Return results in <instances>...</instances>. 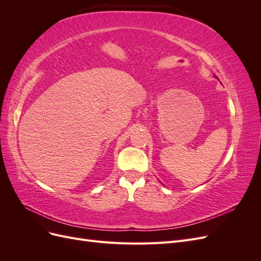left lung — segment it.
Wrapping results in <instances>:
<instances>
[{
    "instance_id": "left-lung-1",
    "label": "left lung",
    "mask_w": 261,
    "mask_h": 261,
    "mask_svg": "<svg viewBox=\"0 0 261 261\" xmlns=\"http://www.w3.org/2000/svg\"><path fill=\"white\" fill-rule=\"evenodd\" d=\"M215 77H216V78H218V77H217V76H215Z\"/></svg>"
}]
</instances>
